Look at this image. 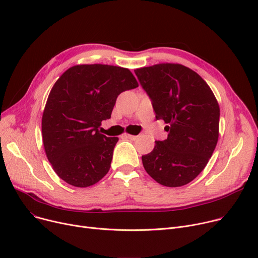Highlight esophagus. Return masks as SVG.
<instances>
[{"label": "esophagus", "instance_id": "esophagus-1", "mask_svg": "<svg viewBox=\"0 0 258 258\" xmlns=\"http://www.w3.org/2000/svg\"><path fill=\"white\" fill-rule=\"evenodd\" d=\"M125 137H126L127 139L131 140V141H136V140L138 139V137H137V136H131V135H125Z\"/></svg>", "mask_w": 258, "mask_h": 258}]
</instances>
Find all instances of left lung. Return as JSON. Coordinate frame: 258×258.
Segmentation results:
<instances>
[{
	"mask_svg": "<svg viewBox=\"0 0 258 258\" xmlns=\"http://www.w3.org/2000/svg\"><path fill=\"white\" fill-rule=\"evenodd\" d=\"M135 73L149 96L156 118L167 123V139L142 156L144 168L158 183L179 187L207 166L219 136L220 109L211 88L182 64L160 63Z\"/></svg>",
	"mask_w": 258,
	"mask_h": 258,
	"instance_id": "1",
	"label": "left lung"
}]
</instances>
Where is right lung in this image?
I'll use <instances>...</instances> for the list:
<instances>
[{
  "label": "right lung",
  "mask_w": 258,
  "mask_h": 258,
  "mask_svg": "<svg viewBox=\"0 0 258 258\" xmlns=\"http://www.w3.org/2000/svg\"><path fill=\"white\" fill-rule=\"evenodd\" d=\"M137 87L128 69L108 64L75 66L60 76L42 116L45 153L59 178L88 187L106 176L118 139L98 128L121 92Z\"/></svg>",
  "instance_id": "obj_1"
}]
</instances>
